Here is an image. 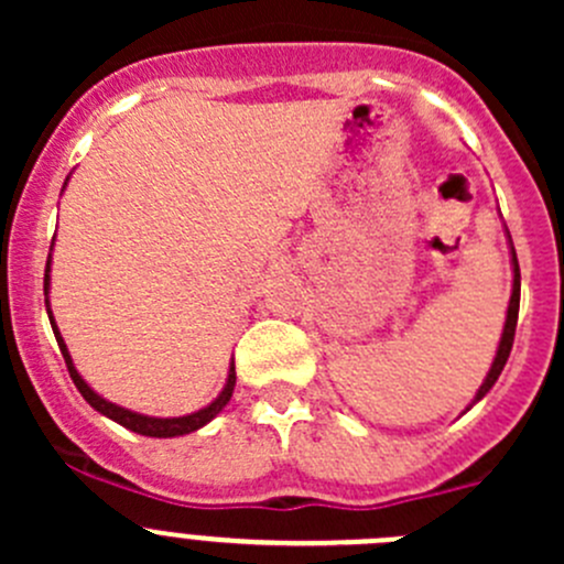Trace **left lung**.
Returning a JSON list of instances; mask_svg holds the SVG:
<instances>
[{
  "mask_svg": "<svg viewBox=\"0 0 564 564\" xmlns=\"http://www.w3.org/2000/svg\"><path fill=\"white\" fill-rule=\"evenodd\" d=\"M519 300H521V272H519V259H516V250H513V294H510V305H508V318H505L502 340H499V349H497V357H494V362H491V371H488V377L482 379V384H480V390H477L475 401H480V398L494 388V382H497L499 373H502L505 362H508L510 349H513V338H516V322H519ZM475 401H471V403H475Z\"/></svg>",
  "mask_w": 564,
  "mask_h": 564,
  "instance_id": "8db88e82",
  "label": "left lung"
}]
</instances>
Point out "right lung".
I'll return each instance as SVG.
<instances>
[{
    "label": "right lung",
    "instance_id": "add662e5",
    "mask_svg": "<svg viewBox=\"0 0 564 564\" xmlns=\"http://www.w3.org/2000/svg\"><path fill=\"white\" fill-rule=\"evenodd\" d=\"M48 267H51V256H48V264H45V278H43V292L48 294ZM45 311H48V318H51V327H54V335H56V344H59L62 349V357H65L67 362V371H70V379L73 384H76L78 392L84 395V401L89 403L93 409H98L100 414H106V417H111L113 423L124 425V429L135 431V434L141 436H158V440H169V436H182V434H191V431H198L202 425H207L209 420L215 417V414L220 412V409L229 403L231 392H235V384H237V373H235V362H231L229 368V379H226V388L220 390V395L215 398L209 406L198 409V412L193 414H185V417H147V414H139V412H130V409H122L117 406V403L106 401V398H100L98 392H95L93 388H89L87 382L82 379V373L76 371V366H73L70 360V351H67L65 340H62L59 329H56V322L54 316H51V308H48V297H45Z\"/></svg>",
    "mask_w": 564,
    "mask_h": 564
}]
</instances>
